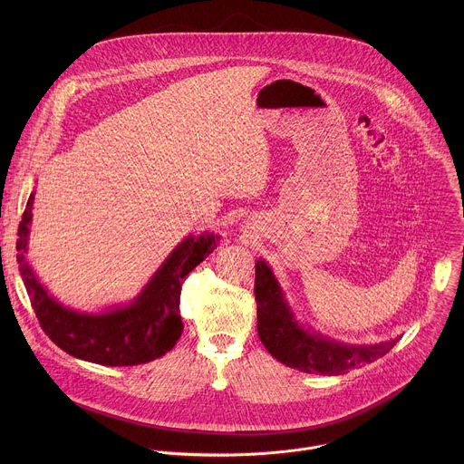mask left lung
I'll return each instance as SVG.
<instances>
[{
    "mask_svg": "<svg viewBox=\"0 0 464 464\" xmlns=\"http://www.w3.org/2000/svg\"><path fill=\"white\" fill-rule=\"evenodd\" d=\"M254 293L257 302V332L266 350L282 364L305 373H348L353 368L381 359L400 339L377 344H348L304 329L295 320L271 267L261 259L256 265Z\"/></svg>",
    "mask_w": 464,
    "mask_h": 464,
    "instance_id": "obj_1",
    "label": "left lung"
}]
</instances>
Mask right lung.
Returning a JSON list of instances; mask_svg holds the SVG:
<instances>
[{"instance_id": "right-lung-1", "label": "right lung", "mask_w": 464, "mask_h": 464, "mask_svg": "<svg viewBox=\"0 0 464 464\" xmlns=\"http://www.w3.org/2000/svg\"><path fill=\"white\" fill-rule=\"evenodd\" d=\"M34 193L17 228V265L35 316L66 353L103 366H135L169 352L184 331L180 291L184 278L212 254L219 236H188L155 271L132 304L100 314L67 309L37 280L26 261Z\"/></svg>"}]
</instances>
